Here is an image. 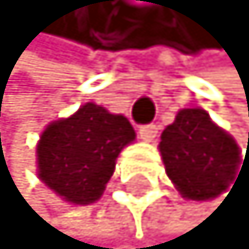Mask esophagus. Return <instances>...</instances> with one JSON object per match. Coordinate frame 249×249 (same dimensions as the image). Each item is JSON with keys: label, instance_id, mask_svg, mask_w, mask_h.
I'll use <instances>...</instances> for the list:
<instances>
[{"label": "esophagus", "instance_id": "34e87169", "mask_svg": "<svg viewBox=\"0 0 249 249\" xmlns=\"http://www.w3.org/2000/svg\"><path fill=\"white\" fill-rule=\"evenodd\" d=\"M156 135H158V126H156V124H141L139 126V137L143 141L156 139Z\"/></svg>", "mask_w": 249, "mask_h": 249}]
</instances>
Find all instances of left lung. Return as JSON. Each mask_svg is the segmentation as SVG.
Listing matches in <instances>:
<instances>
[{
    "label": "left lung",
    "instance_id": "1",
    "mask_svg": "<svg viewBox=\"0 0 249 249\" xmlns=\"http://www.w3.org/2000/svg\"><path fill=\"white\" fill-rule=\"evenodd\" d=\"M158 147L168 179L187 200L221 196L231 181H237L235 175H241L237 170L241 164L237 141L212 123L202 108L179 110L175 123L162 131ZM244 166L246 156L242 170Z\"/></svg>",
    "mask_w": 249,
    "mask_h": 249
}]
</instances>
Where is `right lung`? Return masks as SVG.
Masks as SVG:
<instances>
[{"instance_id":"1","label":"right lung","mask_w":249,"mask_h":249,"mask_svg":"<svg viewBox=\"0 0 249 249\" xmlns=\"http://www.w3.org/2000/svg\"><path fill=\"white\" fill-rule=\"evenodd\" d=\"M133 139L135 131L123 114L89 102L41 133L39 179L70 204H93L114 173L118 154Z\"/></svg>"}]
</instances>
